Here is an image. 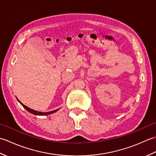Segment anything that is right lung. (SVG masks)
<instances>
[{
  "label": "right lung",
  "instance_id": "obj_1",
  "mask_svg": "<svg viewBox=\"0 0 156 156\" xmlns=\"http://www.w3.org/2000/svg\"><path fill=\"white\" fill-rule=\"evenodd\" d=\"M17 101L20 102L22 105V106L23 107H24L26 110H27V111H29V112H31V113L34 114V115H49V114H51V113H54V112L57 111L58 109H57V110H55V111H50V112H39V111H35V110H33V109L31 108H29V107H26L25 105H23L21 102H20L19 99H17Z\"/></svg>",
  "mask_w": 156,
  "mask_h": 156
}]
</instances>
